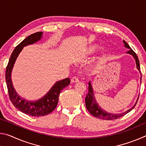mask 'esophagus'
I'll use <instances>...</instances> for the list:
<instances>
[{"label": "esophagus", "instance_id": "esophagus-1", "mask_svg": "<svg viewBox=\"0 0 146 146\" xmlns=\"http://www.w3.org/2000/svg\"><path fill=\"white\" fill-rule=\"evenodd\" d=\"M79 81L78 78L77 77H76V76H74L71 79V82L72 83H76V82H78Z\"/></svg>", "mask_w": 146, "mask_h": 146}]
</instances>
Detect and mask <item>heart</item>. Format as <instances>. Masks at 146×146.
I'll use <instances>...</instances> for the list:
<instances>
[{"label": "heart", "instance_id": "b5f03b06", "mask_svg": "<svg viewBox=\"0 0 146 146\" xmlns=\"http://www.w3.org/2000/svg\"><path fill=\"white\" fill-rule=\"evenodd\" d=\"M100 48V45L98 44H91L90 45H89L87 48L85 49V51L84 53H86V55H91L92 54L95 53V52L99 49ZM106 49L105 48H103L102 49V53H104L106 52Z\"/></svg>", "mask_w": 146, "mask_h": 146}]
</instances>
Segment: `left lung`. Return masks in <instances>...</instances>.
<instances>
[{
  "label": "left lung",
  "instance_id": "left-lung-1",
  "mask_svg": "<svg viewBox=\"0 0 146 146\" xmlns=\"http://www.w3.org/2000/svg\"><path fill=\"white\" fill-rule=\"evenodd\" d=\"M123 42L125 48L129 49V50L127 52V53L132 55L133 57L135 58V62H136V65H137V68L140 73V62H139V60H138L137 54H136L134 51H133V49L130 48L129 44H128L126 42L125 40H123ZM141 79H142V76H140V80H141ZM88 85H89L88 93L87 95H86V97L85 98L86 108H87L88 111L90 112L91 115L98 118H100V119H103V120H107L117 119V118L122 117L125 115H126L127 113L130 112L135 107V106L138 102V99H137L134 106H133L131 108H130L129 110H127L126 111L123 113H108V111H106V110H103V109L98 104L97 100H95V97L93 93V89L92 87V85H91V81L90 82H89ZM138 97H139V95H138Z\"/></svg>",
  "mask_w": 146,
  "mask_h": 146
}]
</instances>
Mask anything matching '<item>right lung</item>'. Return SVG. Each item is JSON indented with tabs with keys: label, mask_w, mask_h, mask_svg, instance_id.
Masks as SVG:
<instances>
[{
	"label": "right lung",
	"mask_w": 146,
	"mask_h": 146,
	"mask_svg": "<svg viewBox=\"0 0 146 146\" xmlns=\"http://www.w3.org/2000/svg\"><path fill=\"white\" fill-rule=\"evenodd\" d=\"M43 32H36L26 37L14 49L9 58L6 70V82L9 97L17 110L32 117H41L53 111L57 106L61 91L70 84V79L66 78L57 81L43 97L35 101H29L21 97L15 90L11 80V72L14 64L24 47L36 43L42 37Z\"/></svg>",
	"instance_id": "1"
}]
</instances>
